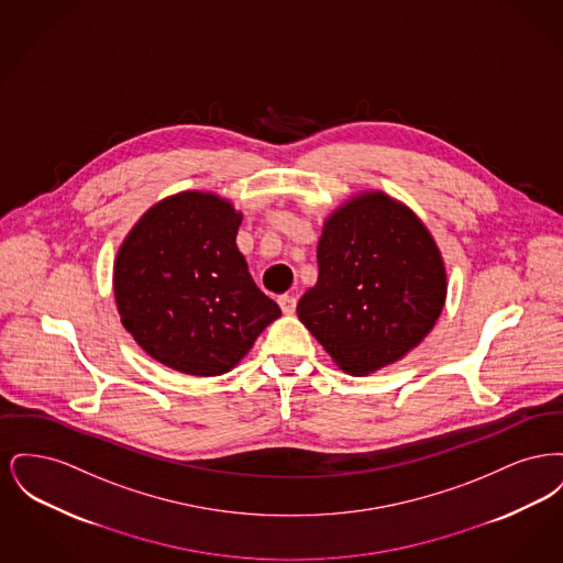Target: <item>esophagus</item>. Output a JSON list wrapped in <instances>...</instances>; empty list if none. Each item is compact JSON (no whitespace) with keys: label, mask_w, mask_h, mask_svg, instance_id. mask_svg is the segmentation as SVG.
<instances>
[{"label":"esophagus","mask_w":563,"mask_h":563,"mask_svg":"<svg viewBox=\"0 0 563 563\" xmlns=\"http://www.w3.org/2000/svg\"><path fill=\"white\" fill-rule=\"evenodd\" d=\"M278 303H280V310L285 314H294L297 299H295L294 295H283V297H278Z\"/></svg>","instance_id":"obj_1"}]
</instances>
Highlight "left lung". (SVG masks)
<instances>
[{"mask_svg": "<svg viewBox=\"0 0 563 563\" xmlns=\"http://www.w3.org/2000/svg\"><path fill=\"white\" fill-rule=\"evenodd\" d=\"M319 280L297 317L349 374H372L416 349L439 319L448 274L424 223L384 191L329 214Z\"/></svg>", "mask_w": 563, "mask_h": 563, "instance_id": "obj_1", "label": "left lung"}]
</instances>
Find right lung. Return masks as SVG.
Wrapping results in <instances>:
<instances>
[{
	"instance_id": "add662e5",
	"label": "right lung",
	"mask_w": 563,
	"mask_h": 563,
	"mask_svg": "<svg viewBox=\"0 0 563 563\" xmlns=\"http://www.w3.org/2000/svg\"><path fill=\"white\" fill-rule=\"evenodd\" d=\"M241 221L232 202L181 191L143 214L118 251L113 294L122 324L175 372H230L280 317L236 246Z\"/></svg>"
}]
</instances>
